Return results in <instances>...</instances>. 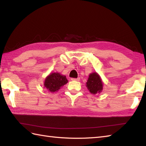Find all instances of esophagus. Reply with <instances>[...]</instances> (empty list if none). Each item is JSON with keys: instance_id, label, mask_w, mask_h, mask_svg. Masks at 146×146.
<instances>
[{"instance_id": "esophagus-1", "label": "esophagus", "mask_w": 146, "mask_h": 146, "mask_svg": "<svg viewBox=\"0 0 146 146\" xmlns=\"http://www.w3.org/2000/svg\"><path fill=\"white\" fill-rule=\"evenodd\" d=\"M72 81H80V78H71V79Z\"/></svg>"}]
</instances>
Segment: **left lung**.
<instances>
[{"label":"left lung","mask_w":146,"mask_h":146,"mask_svg":"<svg viewBox=\"0 0 146 146\" xmlns=\"http://www.w3.org/2000/svg\"><path fill=\"white\" fill-rule=\"evenodd\" d=\"M104 83L100 76L97 72H93L89 75L86 86L92 94H100L103 90Z\"/></svg>","instance_id":"1"}]
</instances>
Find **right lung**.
Masks as SVG:
<instances>
[{
	"label": "right lung",
	"mask_w": 146,
	"mask_h": 146,
	"mask_svg": "<svg viewBox=\"0 0 146 146\" xmlns=\"http://www.w3.org/2000/svg\"><path fill=\"white\" fill-rule=\"evenodd\" d=\"M68 80L66 76L60 73H51L46 76L44 82V87L51 93L58 92L61 87L66 84Z\"/></svg>",
	"instance_id": "1"
}]
</instances>
